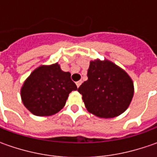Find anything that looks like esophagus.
<instances>
[{
  "label": "esophagus",
  "instance_id": "1",
  "mask_svg": "<svg viewBox=\"0 0 157 157\" xmlns=\"http://www.w3.org/2000/svg\"><path fill=\"white\" fill-rule=\"evenodd\" d=\"M82 81L81 80H79V81H77L76 82V85H77V87H79L80 86V85H81Z\"/></svg>",
  "mask_w": 157,
  "mask_h": 157
}]
</instances>
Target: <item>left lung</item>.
<instances>
[{"label": "left lung", "mask_w": 157, "mask_h": 157, "mask_svg": "<svg viewBox=\"0 0 157 157\" xmlns=\"http://www.w3.org/2000/svg\"><path fill=\"white\" fill-rule=\"evenodd\" d=\"M88 79L78 89L89 113L100 118L117 117L128 109L134 96V82L110 60L90 61Z\"/></svg>", "instance_id": "1"}]
</instances>
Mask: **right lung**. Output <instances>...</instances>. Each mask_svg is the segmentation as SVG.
Here are the masks:
<instances>
[{
    "instance_id": "1",
    "label": "right lung",
    "mask_w": 157,
    "mask_h": 157,
    "mask_svg": "<svg viewBox=\"0 0 157 157\" xmlns=\"http://www.w3.org/2000/svg\"><path fill=\"white\" fill-rule=\"evenodd\" d=\"M77 90L71 73L58 63L40 65L30 73L21 87L24 106L34 115L51 116L63 108L70 93Z\"/></svg>"
}]
</instances>
